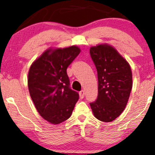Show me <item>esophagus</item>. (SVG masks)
I'll return each mask as SVG.
<instances>
[{
	"instance_id": "34e87169",
	"label": "esophagus",
	"mask_w": 155,
	"mask_h": 155,
	"mask_svg": "<svg viewBox=\"0 0 155 155\" xmlns=\"http://www.w3.org/2000/svg\"><path fill=\"white\" fill-rule=\"evenodd\" d=\"M79 97H80V99H83L84 97H85V92L83 90L79 91Z\"/></svg>"
}]
</instances>
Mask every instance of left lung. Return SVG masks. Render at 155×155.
<instances>
[{"label":"left lung","instance_id":"left-lung-1","mask_svg":"<svg viewBox=\"0 0 155 155\" xmlns=\"http://www.w3.org/2000/svg\"><path fill=\"white\" fill-rule=\"evenodd\" d=\"M97 71L98 96L91 103L94 115L104 122H111L124 110L133 86L129 63L113 46L102 43L90 48Z\"/></svg>","mask_w":155,"mask_h":155}]
</instances>
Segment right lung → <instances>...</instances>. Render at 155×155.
Returning a JSON list of instances; mask_svg holds the SVG:
<instances>
[{"mask_svg":"<svg viewBox=\"0 0 155 155\" xmlns=\"http://www.w3.org/2000/svg\"><path fill=\"white\" fill-rule=\"evenodd\" d=\"M76 46L49 48L31 65L28 86L37 112L46 121L58 124L72 115L79 94L70 89L67 68L80 53Z\"/></svg>","mask_w":155,"mask_h":155,"instance_id":"obj_1","label":"right lung"}]
</instances>
